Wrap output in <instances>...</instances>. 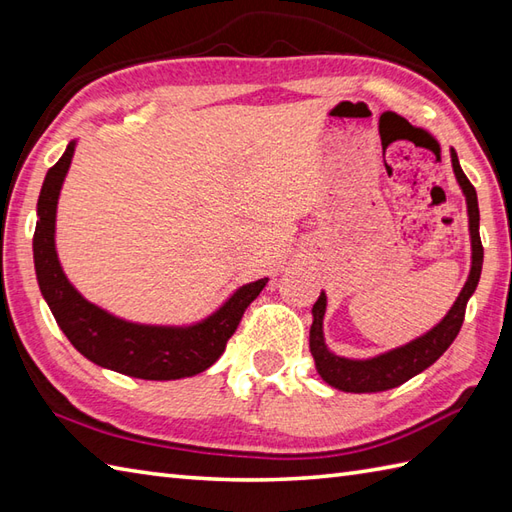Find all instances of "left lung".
<instances>
[{"label":"left lung","mask_w":512,"mask_h":512,"mask_svg":"<svg viewBox=\"0 0 512 512\" xmlns=\"http://www.w3.org/2000/svg\"><path fill=\"white\" fill-rule=\"evenodd\" d=\"M451 162H453L455 178H458L460 187L466 195L471 248H473L471 273L460 292V297L455 299L447 317H444L431 332L420 336V339L402 347H396V350L380 354L376 358H367V361H352V358L332 354L328 347H325L323 314H325V303H328V299H325V292H321V297L312 306L314 321L310 328V352L314 358V365H317L319 376L328 385L341 391H350V394H374V391L394 389L402 383H407V380L416 374L424 372L429 365L436 363L438 358L449 350V345L455 341V336H458L464 323L466 303H469L471 295L477 288V281H480V275H482L484 248L480 239V209H477V193L473 184L469 182V178L464 176L455 149H451Z\"/></svg>","instance_id":"1"}]
</instances>
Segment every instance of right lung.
<instances>
[{
	"label": "right lung",
	"instance_id": "1",
	"mask_svg": "<svg viewBox=\"0 0 512 512\" xmlns=\"http://www.w3.org/2000/svg\"><path fill=\"white\" fill-rule=\"evenodd\" d=\"M74 156V143L48 169L37 202V228L32 237L35 270L43 299L68 341L92 363L118 374L145 380H176L209 369L226 350L246 308L264 290L268 279L239 288L224 306L189 328L138 325L112 317L85 301L63 275L54 250V217L65 173Z\"/></svg>",
	"mask_w": 512,
	"mask_h": 512
}]
</instances>
